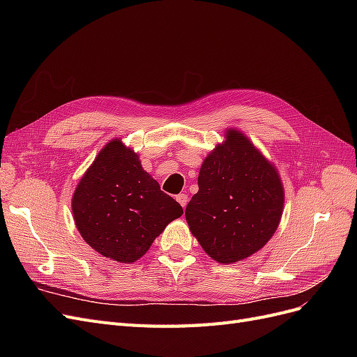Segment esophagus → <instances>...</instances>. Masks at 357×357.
Masks as SVG:
<instances>
[{
	"label": "esophagus",
	"mask_w": 357,
	"mask_h": 357,
	"mask_svg": "<svg viewBox=\"0 0 357 357\" xmlns=\"http://www.w3.org/2000/svg\"><path fill=\"white\" fill-rule=\"evenodd\" d=\"M176 199L181 205V207H186V204H188V195H186V193H178V195L176 197Z\"/></svg>",
	"instance_id": "34e87169"
}]
</instances>
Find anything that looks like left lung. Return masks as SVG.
I'll list each match as a JSON object with an SVG mask.
<instances>
[{
    "mask_svg": "<svg viewBox=\"0 0 357 357\" xmlns=\"http://www.w3.org/2000/svg\"><path fill=\"white\" fill-rule=\"evenodd\" d=\"M198 186L185 214L214 261L238 262L274 235L283 213L282 180L240 131H228L225 144L204 160Z\"/></svg>",
    "mask_w": 357,
    "mask_h": 357,
    "instance_id": "obj_1",
    "label": "left lung"
}]
</instances>
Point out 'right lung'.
I'll list each match as a JSON object with an SVG mask.
<instances>
[{
  "label": "right lung",
  "mask_w": 357,
  "mask_h": 357,
  "mask_svg": "<svg viewBox=\"0 0 357 357\" xmlns=\"http://www.w3.org/2000/svg\"><path fill=\"white\" fill-rule=\"evenodd\" d=\"M73 214L83 240L96 252L132 264L183 208L160 190L131 149L113 139L82 177Z\"/></svg>",
  "instance_id": "1"
}]
</instances>
